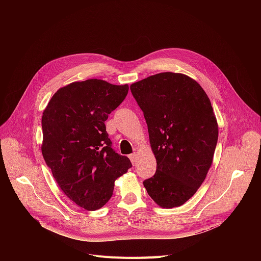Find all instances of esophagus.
I'll list each match as a JSON object with an SVG mask.
<instances>
[{
    "instance_id": "obj_1",
    "label": "esophagus",
    "mask_w": 261,
    "mask_h": 261,
    "mask_svg": "<svg viewBox=\"0 0 261 261\" xmlns=\"http://www.w3.org/2000/svg\"><path fill=\"white\" fill-rule=\"evenodd\" d=\"M136 157H137V154H136V153H133V154L129 155V158H130V160H131V162H132V164H135V162H136Z\"/></svg>"
}]
</instances>
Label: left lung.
Returning a JSON list of instances; mask_svg holds the SVG:
<instances>
[{
    "instance_id": "8db88e82",
    "label": "left lung",
    "mask_w": 261,
    "mask_h": 261,
    "mask_svg": "<svg viewBox=\"0 0 261 261\" xmlns=\"http://www.w3.org/2000/svg\"><path fill=\"white\" fill-rule=\"evenodd\" d=\"M130 90L143 111L157 161L144 188L159 206H179L196 193L213 163L218 123L211 101L181 73H158Z\"/></svg>"
}]
</instances>
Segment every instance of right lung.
I'll list each match as a JSON object with an SVG mask.
<instances>
[{
    "label": "right lung",
    "mask_w": 261,
    "mask_h": 261,
    "mask_svg": "<svg viewBox=\"0 0 261 261\" xmlns=\"http://www.w3.org/2000/svg\"><path fill=\"white\" fill-rule=\"evenodd\" d=\"M128 90L96 79L75 82L58 90L43 111V158L64 194L87 211L101 208L132 166L111 148L104 124Z\"/></svg>",
    "instance_id": "right-lung-1"
}]
</instances>
